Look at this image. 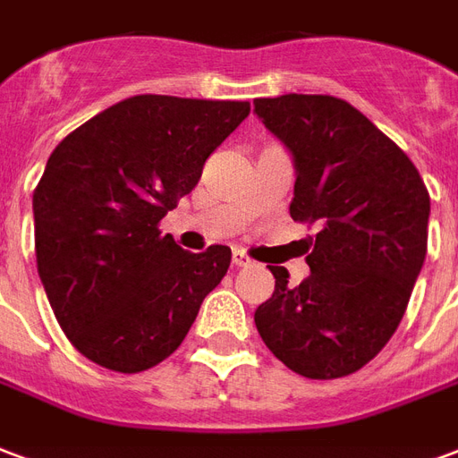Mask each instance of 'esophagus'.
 <instances>
[{"label": "esophagus", "instance_id": "34e87169", "mask_svg": "<svg viewBox=\"0 0 458 458\" xmlns=\"http://www.w3.org/2000/svg\"><path fill=\"white\" fill-rule=\"evenodd\" d=\"M233 264H235V267H250L252 259H250L242 250H235V252H233Z\"/></svg>", "mask_w": 458, "mask_h": 458}]
</instances>
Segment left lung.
<instances>
[{"label": "left lung", "instance_id": "left-lung-1", "mask_svg": "<svg viewBox=\"0 0 458 458\" xmlns=\"http://www.w3.org/2000/svg\"><path fill=\"white\" fill-rule=\"evenodd\" d=\"M296 167L289 211L315 225L310 276L284 267L255 310L264 344L306 378L354 374L384 350L428 255L429 194L405 152L361 111L327 94L255 99Z\"/></svg>", "mask_w": 458, "mask_h": 458}]
</instances>
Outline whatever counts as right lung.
I'll use <instances>...</instances> for the list:
<instances>
[{"mask_svg":"<svg viewBox=\"0 0 458 458\" xmlns=\"http://www.w3.org/2000/svg\"><path fill=\"white\" fill-rule=\"evenodd\" d=\"M250 101L140 94L67 135L33 191L36 262L57 323L84 357L138 374L184 342L230 247L186 252L160 220L201 179Z\"/></svg>","mask_w":458,"mask_h":458,"instance_id":"1","label":"right lung"}]
</instances>
